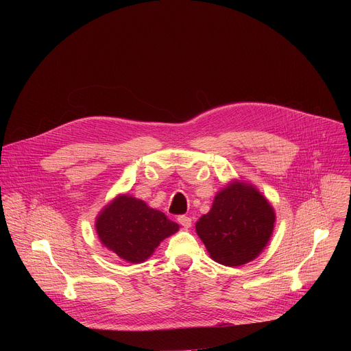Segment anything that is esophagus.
Returning a JSON list of instances; mask_svg holds the SVG:
<instances>
[{"mask_svg":"<svg viewBox=\"0 0 351 351\" xmlns=\"http://www.w3.org/2000/svg\"><path fill=\"white\" fill-rule=\"evenodd\" d=\"M178 222H179V225H182L186 229L191 226V218L187 217V215H179L178 217Z\"/></svg>","mask_w":351,"mask_h":351,"instance_id":"1","label":"esophagus"}]
</instances>
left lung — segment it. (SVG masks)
Instances as JSON below:
<instances>
[{
	"label": "left lung",
	"instance_id": "obj_1",
	"mask_svg": "<svg viewBox=\"0 0 351 351\" xmlns=\"http://www.w3.org/2000/svg\"><path fill=\"white\" fill-rule=\"evenodd\" d=\"M274 223L275 213L265 197L252 186L233 182L217 194L195 232L217 263L240 267L263 252Z\"/></svg>",
	"mask_w": 351,
	"mask_h": 351
}]
</instances>
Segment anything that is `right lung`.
<instances>
[{"label":"right lung","mask_w":351,"mask_h":351,"mask_svg":"<svg viewBox=\"0 0 351 351\" xmlns=\"http://www.w3.org/2000/svg\"><path fill=\"white\" fill-rule=\"evenodd\" d=\"M95 229L101 243L118 257L141 263L165 237L173 234L179 225L164 213L147 207L141 199L119 195L98 215Z\"/></svg>","instance_id":"1"}]
</instances>
